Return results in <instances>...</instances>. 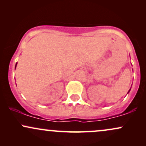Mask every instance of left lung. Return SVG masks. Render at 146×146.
Returning <instances> with one entry per match:
<instances>
[{"instance_id":"8db88e82","label":"left lung","mask_w":146,"mask_h":146,"mask_svg":"<svg viewBox=\"0 0 146 146\" xmlns=\"http://www.w3.org/2000/svg\"><path fill=\"white\" fill-rule=\"evenodd\" d=\"M130 90H128V93H129V92H130Z\"/></svg>"}]
</instances>
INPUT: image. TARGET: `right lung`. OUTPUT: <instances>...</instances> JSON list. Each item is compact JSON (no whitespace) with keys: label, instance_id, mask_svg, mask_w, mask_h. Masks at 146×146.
<instances>
[{"label":"right lung","instance_id":"add662e5","mask_svg":"<svg viewBox=\"0 0 146 146\" xmlns=\"http://www.w3.org/2000/svg\"><path fill=\"white\" fill-rule=\"evenodd\" d=\"M16 65H17V63L16 64V66H15V69H16Z\"/></svg>","mask_w":146,"mask_h":146}]
</instances>
